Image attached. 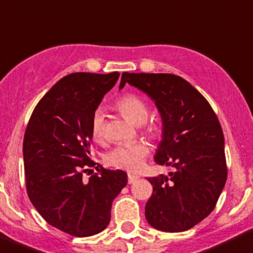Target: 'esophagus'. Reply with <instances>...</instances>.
<instances>
[{
    "label": "esophagus",
    "instance_id": "obj_1",
    "mask_svg": "<svg viewBox=\"0 0 253 253\" xmlns=\"http://www.w3.org/2000/svg\"><path fill=\"white\" fill-rule=\"evenodd\" d=\"M139 179V175H135V174H128V183H133Z\"/></svg>",
    "mask_w": 253,
    "mask_h": 253
}]
</instances>
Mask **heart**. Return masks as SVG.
Wrapping results in <instances>:
<instances>
[{
	"instance_id": "obj_1",
	"label": "heart",
	"mask_w": 253,
	"mask_h": 253,
	"mask_svg": "<svg viewBox=\"0 0 253 253\" xmlns=\"http://www.w3.org/2000/svg\"><path fill=\"white\" fill-rule=\"evenodd\" d=\"M116 108L122 116L129 120L132 124H144L149 116V107L135 93H126L116 100ZM142 131L153 136L155 133V127L151 125H144ZM90 132L95 141L102 142L105 139V120L102 109H96L90 120ZM149 146L144 141H136L131 144H121L114 146L112 150L105 154V163L109 167L117 169H125L129 172H136L144 164L145 158L148 157Z\"/></svg>"
}]
</instances>
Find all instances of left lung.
<instances>
[{
	"mask_svg": "<svg viewBox=\"0 0 253 253\" xmlns=\"http://www.w3.org/2000/svg\"><path fill=\"white\" fill-rule=\"evenodd\" d=\"M126 83L155 100L163 120L155 162L175 168L169 177L148 178L153 195L146 220L164 232L191 229L214 210L227 182L220 122L205 96L181 76L124 72L120 89Z\"/></svg>",
	"mask_w": 253,
	"mask_h": 253,
	"instance_id": "1",
	"label": "left lung"
}]
</instances>
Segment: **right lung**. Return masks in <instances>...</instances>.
I'll use <instances>...</instances> for the list:
<instances>
[{
    "mask_svg": "<svg viewBox=\"0 0 253 253\" xmlns=\"http://www.w3.org/2000/svg\"><path fill=\"white\" fill-rule=\"evenodd\" d=\"M120 72H75L57 81L33 111L24 136L26 192L48 224L74 237L107 228L127 173L89 158L90 120ZM95 168L89 180L85 172Z\"/></svg>",
    "mask_w": 253,
    "mask_h": 253,
    "instance_id": "right-lung-1",
    "label": "right lung"
}]
</instances>
